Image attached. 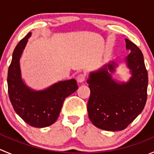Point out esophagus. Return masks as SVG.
Wrapping results in <instances>:
<instances>
[{"mask_svg":"<svg viewBox=\"0 0 154 154\" xmlns=\"http://www.w3.org/2000/svg\"><path fill=\"white\" fill-rule=\"evenodd\" d=\"M86 80V74H80L77 76V82L78 83H83Z\"/></svg>","mask_w":154,"mask_h":154,"instance_id":"34e87169","label":"esophagus"}]
</instances>
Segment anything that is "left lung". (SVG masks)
Instances as JSON below:
<instances>
[{"mask_svg": "<svg viewBox=\"0 0 154 154\" xmlns=\"http://www.w3.org/2000/svg\"><path fill=\"white\" fill-rule=\"evenodd\" d=\"M130 53L125 58L131 77L127 82H118L112 77L118 64L110 62L90 73L87 104L88 118L97 128L108 131L125 130L140 114L147 100L148 76L142 51L125 38Z\"/></svg>", "mask_w": 154, "mask_h": 154, "instance_id": "obj_1", "label": "left lung"}]
</instances>
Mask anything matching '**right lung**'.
<instances>
[{
    "label": "right lung",
    "mask_w": 154,
    "mask_h": 154,
    "mask_svg": "<svg viewBox=\"0 0 154 154\" xmlns=\"http://www.w3.org/2000/svg\"><path fill=\"white\" fill-rule=\"evenodd\" d=\"M31 32L21 40L12 54L7 84L10 100L15 112L29 125L43 128L53 125L60 116L65 99L78 88L74 79L60 81L48 88L35 91L21 77L20 59Z\"/></svg>",
    "instance_id": "obj_1"
}]
</instances>
